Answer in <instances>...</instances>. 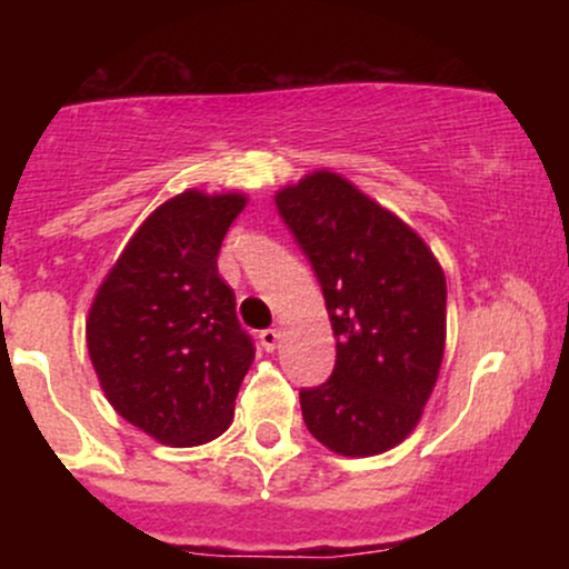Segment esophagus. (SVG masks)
Returning <instances> with one entry per match:
<instances>
[{"label":"esophagus","mask_w":569,"mask_h":569,"mask_svg":"<svg viewBox=\"0 0 569 569\" xmlns=\"http://www.w3.org/2000/svg\"><path fill=\"white\" fill-rule=\"evenodd\" d=\"M259 339H262V348L267 352H272V350L278 348V342H280V329H264L262 335H259Z\"/></svg>","instance_id":"1"}]
</instances>
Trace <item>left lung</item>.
<instances>
[{"label": "left lung", "mask_w": 569, "mask_h": 569, "mask_svg": "<svg viewBox=\"0 0 569 569\" xmlns=\"http://www.w3.org/2000/svg\"><path fill=\"white\" fill-rule=\"evenodd\" d=\"M323 289L337 363L299 390L305 426L345 457L401 443L433 393L447 339V280L409 224L339 173L316 171L276 194Z\"/></svg>", "instance_id": "1"}]
</instances>
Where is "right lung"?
<instances>
[{"instance_id": "add662e5", "label": "right lung", "mask_w": 569, "mask_h": 569, "mask_svg": "<svg viewBox=\"0 0 569 569\" xmlns=\"http://www.w3.org/2000/svg\"><path fill=\"white\" fill-rule=\"evenodd\" d=\"M248 198L187 189L149 213L98 286L88 352L120 417L160 443L198 447L230 428L253 361L219 278L221 240Z\"/></svg>"}]
</instances>
